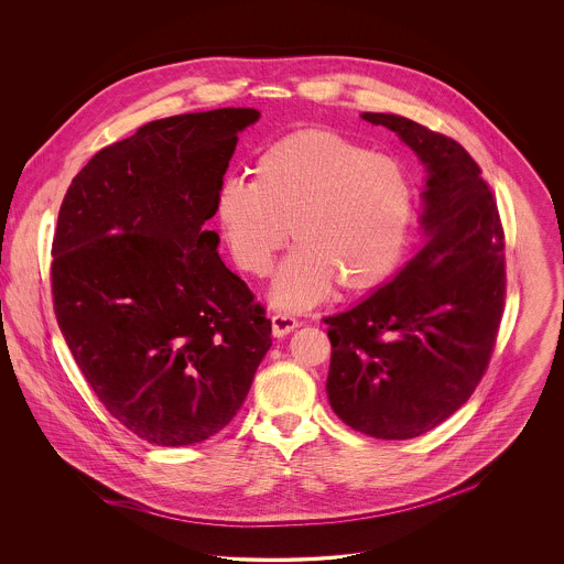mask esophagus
Returning <instances> with one entry per match:
<instances>
[{
    "mask_svg": "<svg viewBox=\"0 0 564 564\" xmlns=\"http://www.w3.org/2000/svg\"><path fill=\"white\" fill-rule=\"evenodd\" d=\"M297 325H300V322L295 317L284 315V313H278V315L271 317V329H273V336H278V338L291 334Z\"/></svg>",
    "mask_w": 564,
    "mask_h": 564,
    "instance_id": "obj_1",
    "label": "esophagus"
}]
</instances>
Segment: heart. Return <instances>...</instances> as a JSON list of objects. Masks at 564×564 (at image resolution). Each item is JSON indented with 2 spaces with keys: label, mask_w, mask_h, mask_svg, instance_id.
<instances>
[{
  "label": "heart",
  "mask_w": 564,
  "mask_h": 564,
  "mask_svg": "<svg viewBox=\"0 0 564 564\" xmlns=\"http://www.w3.org/2000/svg\"><path fill=\"white\" fill-rule=\"evenodd\" d=\"M414 215L416 188L402 162L329 128L269 143L251 182L228 180L215 206L224 241L249 275H267L289 237L297 242L271 289V302L286 311L319 304L334 284L343 293L380 289L402 262Z\"/></svg>",
  "instance_id": "b5f03b06"
}]
</instances>
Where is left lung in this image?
<instances>
[{
    "instance_id": "obj_1",
    "label": "left lung",
    "mask_w": 564,
    "mask_h": 564,
    "mask_svg": "<svg viewBox=\"0 0 564 564\" xmlns=\"http://www.w3.org/2000/svg\"><path fill=\"white\" fill-rule=\"evenodd\" d=\"M427 166L425 242L356 308L325 317L327 400L354 430L387 441L430 432L480 384L506 302L503 228L480 164L412 119L365 112Z\"/></svg>"
}]
</instances>
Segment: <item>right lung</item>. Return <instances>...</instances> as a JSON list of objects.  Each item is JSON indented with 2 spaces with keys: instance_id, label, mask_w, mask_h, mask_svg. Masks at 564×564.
Returning <instances> with one entry per match:
<instances>
[{
  "instance_id": "obj_1",
  "label": "right lung",
  "mask_w": 564,
  "mask_h": 564,
  "mask_svg": "<svg viewBox=\"0 0 564 564\" xmlns=\"http://www.w3.org/2000/svg\"><path fill=\"white\" fill-rule=\"evenodd\" d=\"M253 108L175 115L99 150L72 180L52 242L61 332L106 410L180 447L239 412L271 322L206 230Z\"/></svg>"
}]
</instances>
